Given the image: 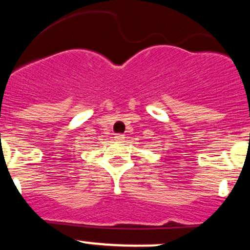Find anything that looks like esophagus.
I'll use <instances>...</instances> for the list:
<instances>
[{"instance_id":"obj_1","label":"esophagus","mask_w":250,"mask_h":250,"mask_svg":"<svg viewBox=\"0 0 250 250\" xmlns=\"http://www.w3.org/2000/svg\"><path fill=\"white\" fill-rule=\"evenodd\" d=\"M115 140H116V141H123V140H125V135H122V134H116V135H115Z\"/></svg>"}]
</instances>
